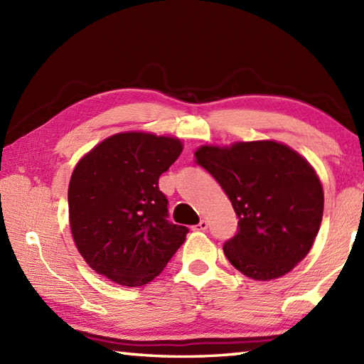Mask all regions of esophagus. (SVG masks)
Wrapping results in <instances>:
<instances>
[{
	"instance_id": "34e87169",
	"label": "esophagus",
	"mask_w": 364,
	"mask_h": 364,
	"mask_svg": "<svg viewBox=\"0 0 364 364\" xmlns=\"http://www.w3.org/2000/svg\"><path fill=\"white\" fill-rule=\"evenodd\" d=\"M194 230H197V231H206L208 230V222L203 219V220H200L197 225L194 227Z\"/></svg>"
}]
</instances>
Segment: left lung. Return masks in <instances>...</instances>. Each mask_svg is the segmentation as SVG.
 <instances>
[{
    "instance_id": "obj_1",
    "label": "left lung",
    "mask_w": 364,
    "mask_h": 364,
    "mask_svg": "<svg viewBox=\"0 0 364 364\" xmlns=\"http://www.w3.org/2000/svg\"><path fill=\"white\" fill-rule=\"evenodd\" d=\"M196 159L239 218L237 233L223 244L231 264L258 282L291 272L310 252L322 222L323 191L310 162L275 141L203 145Z\"/></svg>"
}]
</instances>
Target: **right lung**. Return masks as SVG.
Here are the masks:
<instances>
[{"mask_svg": "<svg viewBox=\"0 0 364 364\" xmlns=\"http://www.w3.org/2000/svg\"><path fill=\"white\" fill-rule=\"evenodd\" d=\"M183 151L176 137L119 133L76 164L68 215L76 249L97 274L122 286H142L180 249L188 227L168 222L161 173Z\"/></svg>", "mask_w": 364, "mask_h": 364, "instance_id": "obj_1", "label": "right lung"}]
</instances>
